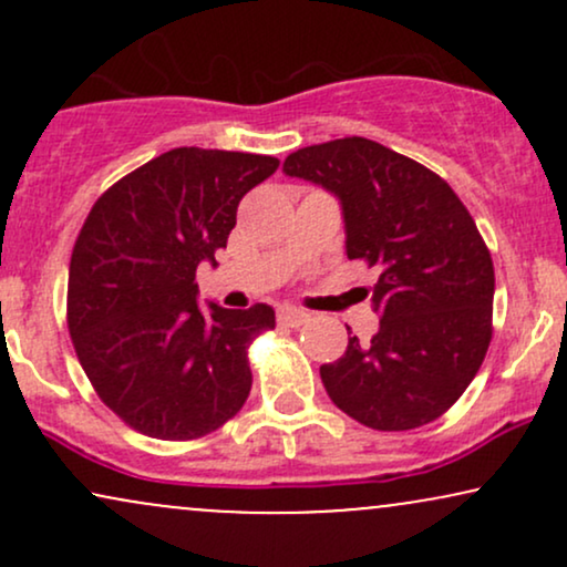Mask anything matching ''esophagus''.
<instances>
[{"label": "esophagus", "instance_id": "1", "mask_svg": "<svg viewBox=\"0 0 567 567\" xmlns=\"http://www.w3.org/2000/svg\"><path fill=\"white\" fill-rule=\"evenodd\" d=\"M277 320L279 324H285V328H301V324L311 320V315L303 309H296V306H282V309L277 311Z\"/></svg>", "mask_w": 567, "mask_h": 567}]
</instances>
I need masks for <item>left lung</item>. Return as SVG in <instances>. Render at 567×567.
<instances>
[{
	"mask_svg": "<svg viewBox=\"0 0 567 567\" xmlns=\"http://www.w3.org/2000/svg\"><path fill=\"white\" fill-rule=\"evenodd\" d=\"M282 171L341 202L347 256L379 271V333L349 338L341 360L320 368L324 392L379 432L440 419L493 336V261L464 202L429 167L357 135L298 148Z\"/></svg>",
	"mask_w": 567,
	"mask_h": 567,
	"instance_id": "obj_1",
	"label": "left lung"
}]
</instances>
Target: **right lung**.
I'll return each instance as SVG.
<instances>
[{
	"label": "right lung",
	"mask_w": 567,
	"mask_h": 567,
	"mask_svg": "<svg viewBox=\"0 0 567 567\" xmlns=\"http://www.w3.org/2000/svg\"><path fill=\"white\" fill-rule=\"evenodd\" d=\"M279 159L173 148L95 202L69 266V333L97 396L135 432L197 440L239 413L247 347L275 309H199L197 266H216L239 199Z\"/></svg>",
	"instance_id": "add662e5"
}]
</instances>
